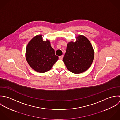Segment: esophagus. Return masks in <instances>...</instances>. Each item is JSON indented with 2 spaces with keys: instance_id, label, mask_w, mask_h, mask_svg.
I'll return each instance as SVG.
<instances>
[{
  "instance_id": "1",
  "label": "esophagus",
  "mask_w": 120,
  "mask_h": 120,
  "mask_svg": "<svg viewBox=\"0 0 120 120\" xmlns=\"http://www.w3.org/2000/svg\"><path fill=\"white\" fill-rule=\"evenodd\" d=\"M63 57H64V55H62V56H59V58L60 59H62L63 58Z\"/></svg>"
}]
</instances>
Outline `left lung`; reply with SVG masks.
Instances as JSON below:
<instances>
[{
	"label": "left lung",
	"instance_id": "left-lung-1",
	"mask_svg": "<svg viewBox=\"0 0 120 120\" xmlns=\"http://www.w3.org/2000/svg\"><path fill=\"white\" fill-rule=\"evenodd\" d=\"M94 57V51L90 41L85 36L79 35L75 42L67 44L63 61L69 71L79 74L90 67Z\"/></svg>",
	"mask_w": 120,
	"mask_h": 120
}]
</instances>
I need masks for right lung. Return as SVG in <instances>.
I'll return each mask as SVG.
<instances>
[{"label": "right lung", "mask_w": 120, "mask_h": 120, "mask_svg": "<svg viewBox=\"0 0 120 120\" xmlns=\"http://www.w3.org/2000/svg\"><path fill=\"white\" fill-rule=\"evenodd\" d=\"M25 57L31 68L39 73L50 70L58 59L50 41H43L41 35L34 37L29 42L26 48Z\"/></svg>", "instance_id": "1"}]
</instances>
